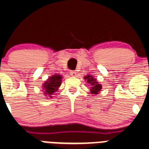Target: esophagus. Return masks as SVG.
<instances>
[{
  "instance_id": "esophagus-1",
  "label": "esophagus",
  "mask_w": 149,
  "mask_h": 149,
  "mask_svg": "<svg viewBox=\"0 0 149 149\" xmlns=\"http://www.w3.org/2000/svg\"><path fill=\"white\" fill-rule=\"evenodd\" d=\"M70 74L72 77H76V76H77V72H76L75 71H71Z\"/></svg>"
}]
</instances>
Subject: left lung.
I'll use <instances>...</instances> for the list:
<instances>
[{"label": "left lung", "mask_w": 149, "mask_h": 149, "mask_svg": "<svg viewBox=\"0 0 149 149\" xmlns=\"http://www.w3.org/2000/svg\"><path fill=\"white\" fill-rule=\"evenodd\" d=\"M84 79L86 80V83H88V86H90V94L95 95L99 93L100 90L102 89V85L100 84L97 82L96 78L92 75H86L84 77Z\"/></svg>", "instance_id": "8db88e82"}]
</instances>
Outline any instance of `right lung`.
<instances>
[{
	"label": "right lung",
	"mask_w": 149,
	"mask_h": 149,
	"mask_svg": "<svg viewBox=\"0 0 149 149\" xmlns=\"http://www.w3.org/2000/svg\"><path fill=\"white\" fill-rule=\"evenodd\" d=\"M62 75L61 74H53L49 77L43 84V95L46 96V99L52 98L55 95V92H57L61 85L62 82Z\"/></svg>",
	"instance_id": "1"
}]
</instances>
